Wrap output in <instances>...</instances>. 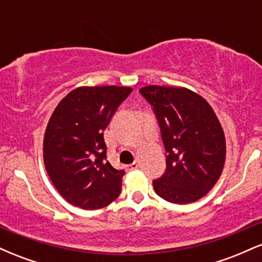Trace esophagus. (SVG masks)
<instances>
[{"label": "esophagus", "instance_id": "34e87169", "mask_svg": "<svg viewBox=\"0 0 262 262\" xmlns=\"http://www.w3.org/2000/svg\"><path fill=\"white\" fill-rule=\"evenodd\" d=\"M138 167H139V164H138V162H133V164L129 165V166H128V170L133 171V170H137Z\"/></svg>", "mask_w": 262, "mask_h": 262}]
</instances>
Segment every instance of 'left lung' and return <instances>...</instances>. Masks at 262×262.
I'll use <instances>...</instances> for the list:
<instances>
[{
	"instance_id": "1",
	"label": "left lung",
	"mask_w": 262,
	"mask_h": 262,
	"mask_svg": "<svg viewBox=\"0 0 262 262\" xmlns=\"http://www.w3.org/2000/svg\"><path fill=\"white\" fill-rule=\"evenodd\" d=\"M139 92L152 106L166 150V170L152 181L158 196L187 204L206 196L225 162V137L213 108L185 87L150 85Z\"/></svg>"
}]
</instances>
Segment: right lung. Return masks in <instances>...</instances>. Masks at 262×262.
<instances>
[{
    "label": "right lung",
    "instance_id": "obj_1",
    "mask_svg": "<svg viewBox=\"0 0 262 262\" xmlns=\"http://www.w3.org/2000/svg\"><path fill=\"white\" fill-rule=\"evenodd\" d=\"M130 87H77L65 96L45 129V169L69 203L86 210L103 208L119 196L123 170L106 160L103 132Z\"/></svg>",
    "mask_w": 262,
    "mask_h": 262
}]
</instances>
